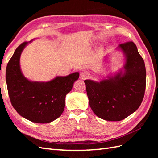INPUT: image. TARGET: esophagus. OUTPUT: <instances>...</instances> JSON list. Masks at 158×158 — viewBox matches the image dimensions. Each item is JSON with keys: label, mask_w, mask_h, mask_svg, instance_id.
Here are the masks:
<instances>
[{"label": "esophagus", "mask_w": 158, "mask_h": 158, "mask_svg": "<svg viewBox=\"0 0 158 158\" xmlns=\"http://www.w3.org/2000/svg\"><path fill=\"white\" fill-rule=\"evenodd\" d=\"M80 76H81L82 79H85L87 78H88L89 76V74L88 71L84 70V71H82L81 73V74H80Z\"/></svg>", "instance_id": "1"}]
</instances>
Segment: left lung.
<instances>
[{"mask_svg": "<svg viewBox=\"0 0 158 158\" xmlns=\"http://www.w3.org/2000/svg\"><path fill=\"white\" fill-rule=\"evenodd\" d=\"M126 56L125 73L100 83L85 80L91 109L100 118L121 121L138 109L146 87L144 60L132 41L119 45Z\"/></svg>", "mask_w": 158, "mask_h": 158, "instance_id": "left-lung-1", "label": "left lung"}]
</instances>
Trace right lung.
Returning a JSON list of instances; mask_svg holds the SVG:
<instances>
[{
  "label": "right lung",
  "mask_w": 158,
  "mask_h": 158,
  "mask_svg": "<svg viewBox=\"0 0 158 158\" xmlns=\"http://www.w3.org/2000/svg\"><path fill=\"white\" fill-rule=\"evenodd\" d=\"M27 43L23 42L17 48L6 66L9 98L13 108L24 118L35 123H49L62 115L66 95L72 89L79 73L57 77L46 83L28 81L23 76L19 66L20 55Z\"/></svg>",
  "instance_id": "obj_1"
}]
</instances>
